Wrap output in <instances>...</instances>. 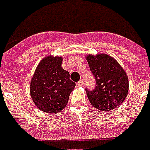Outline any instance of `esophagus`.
<instances>
[{
	"label": "esophagus",
	"instance_id": "esophagus-1",
	"mask_svg": "<svg viewBox=\"0 0 150 150\" xmlns=\"http://www.w3.org/2000/svg\"><path fill=\"white\" fill-rule=\"evenodd\" d=\"M84 85V82L82 80H80L79 81H78V83H77V86H79V87H81V86H82Z\"/></svg>",
	"mask_w": 150,
	"mask_h": 150
}]
</instances>
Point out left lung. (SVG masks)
I'll return each instance as SVG.
<instances>
[{"label": "left lung", "instance_id": "left-lung-1", "mask_svg": "<svg viewBox=\"0 0 150 150\" xmlns=\"http://www.w3.org/2000/svg\"><path fill=\"white\" fill-rule=\"evenodd\" d=\"M86 59L96 81L95 89L86 88L88 100L99 110L115 109L123 103L129 92L126 71L117 61L108 54H89Z\"/></svg>", "mask_w": 150, "mask_h": 150}]
</instances>
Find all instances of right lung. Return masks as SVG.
Instances as JSON below:
<instances>
[{
    "label": "right lung",
    "instance_id": "add662e5",
    "mask_svg": "<svg viewBox=\"0 0 150 150\" xmlns=\"http://www.w3.org/2000/svg\"><path fill=\"white\" fill-rule=\"evenodd\" d=\"M62 58L47 56L38 65L31 81L33 102L47 113H57L66 106L75 83L68 71L62 68Z\"/></svg>",
    "mask_w": 150,
    "mask_h": 150
}]
</instances>
